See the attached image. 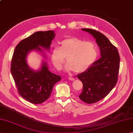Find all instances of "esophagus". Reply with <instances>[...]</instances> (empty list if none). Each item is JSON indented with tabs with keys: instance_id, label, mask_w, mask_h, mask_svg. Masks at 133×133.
<instances>
[{
	"instance_id": "esophagus-1",
	"label": "esophagus",
	"mask_w": 133,
	"mask_h": 133,
	"mask_svg": "<svg viewBox=\"0 0 133 133\" xmlns=\"http://www.w3.org/2000/svg\"><path fill=\"white\" fill-rule=\"evenodd\" d=\"M69 79L70 81H74L75 80V78H72V77H69Z\"/></svg>"
}]
</instances>
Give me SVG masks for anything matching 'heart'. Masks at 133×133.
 <instances>
[{
  "instance_id": "b5f03b06",
  "label": "heart",
  "mask_w": 133,
  "mask_h": 133,
  "mask_svg": "<svg viewBox=\"0 0 133 133\" xmlns=\"http://www.w3.org/2000/svg\"><path fill=\"white\" fill-rule=\"evenodd\" d=\"M98 56V49L95 43L84 41L77 37L64 39L61 42L60 47L55 46L52 50L51 58L52 64L57 70H61L65 61L67 71H75L82 73L94 63Z\"/></svg>"
}]
</instances>
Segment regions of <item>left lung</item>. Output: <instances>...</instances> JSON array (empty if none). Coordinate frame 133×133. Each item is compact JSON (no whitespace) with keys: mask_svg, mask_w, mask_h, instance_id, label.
<instances>
[{"mask_svg":"<svg viewBox=\"0 0 133 133\" xmlns=\"http://www.w3.org/2000/svg\"><path fill=\"white\" fill-rule=\"evenodd\" d=\"M82 30L95 39L101 50V58L86 71L77 75L83 83L79 97L84 102L91 104L106 97L116 85L120 58L117 48L102 34L90 29Z\"/></svg>","mask_w":133,"mask_h":133,"instance_id":"8db88e82","label":"left lung"}]
</instances>
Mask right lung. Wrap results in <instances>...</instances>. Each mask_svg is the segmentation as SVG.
<instances>
[{"instance_id":"add662e5","label":"right lung","mask_w":133,"mask_h":133,"mask_svg":"<svg viewBox=\"0 0 133 133\" xmlns=\"http://www.w3.org/2000/svg\"><path fill=\"white\" fill-rule=\"evenodd\" d=\"M54 31H38L19 42L14 50L11 61V72L18 92L26 101L34 104H41L51 94L53 86L61 80L60 75L51 73L46 62L43 61L40 70L35 71L29 66L27 56L32 50L42 52L41 47L49 50Z\"/></svg>"}]
</instances>
